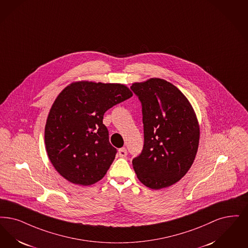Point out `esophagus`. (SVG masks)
<instances>
[{
	"label": "esophagus",
	"mask_w": 248,
	"mask_h": 248,
	"mask_svg": "<svg viewBox=\"0 0 248 248\" xmlns=\"http://www.w3.org/2000/svg\"><path fill=\"white\" fill-rule=\"evenodd\" d=\"M118 153H119L120 157H122V158H125V157H126V155H127V150H126L125 148H122V149H119Z\"/></svg>",
	"instance_id": "34e87169"
}]
</instances>
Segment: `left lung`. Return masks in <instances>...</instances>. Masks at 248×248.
Segmentation results:
<instances>
[{
	"label": "left lung",
	"mask_w": 248,
	"mask_h": 248,
	"mask_svg": "<svg viewBox=\"0 0 248 248\" xmlns=\"http://www.w3.org/2000/svg\"><path fill=\"white\" fill-rule=\"evenodd\" d=\"M141 102L144 146L132 160L139 181L168 187L188 171L198 152L199 126L188 99L175 86L150 78L131 87Z\"/></svg>",
	"instance_id": "left-lung-1"
}]
</instances>
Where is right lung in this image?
Wrapping results in <instances>:
<instances>
[{
  "label": "right lung",
  "instance_id": "right-lung-1",
  "mask_svg": "<svg viewBox=\"0 0 248 248\" xmlns=\"http://www.w3.org/2000/svg\"><path fill=\"white\" fill-rule=\"evenodd\" d=\"M132 95L124 85L89 81L73 83L60 93L48 115L45 145L62 177L79 186L104 177L117 149L109 143L103 115Z\"/></svg>",
  "mask_w": 248,
  "mask_h": 248
}]
</instances>
